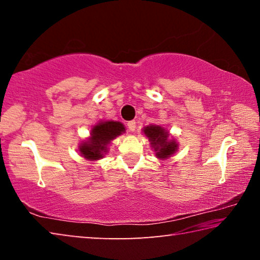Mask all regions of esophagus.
<instances>
[{"instance_id":"34e87169","label":"esophagus","mask_w":260,"mask_h":260,"mask_svg":"<svg viewBox=\"0 0 260 260\" xmlns=\"http://www.w3.org/2000/svg\"><path fill=\"white\" fill-rule=\"evenodd\" d=\"M127 127H128V129H129L131 132H134L135 128H136V122H135L134 120L128 121V122H127Z\"/></svg>"}]
</instances>
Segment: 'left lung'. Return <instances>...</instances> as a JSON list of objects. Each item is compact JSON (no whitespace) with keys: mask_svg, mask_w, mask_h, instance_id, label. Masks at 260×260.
I'll use <instances>...</instances> for the list:
<instances>
[{"mask_svg":"<svg viewBox=\"0 0 260 260\" xmlns=\"http://www.w3.org/2000/svg\"><path fill=\"white\" fill-rule=\"evenodd\" d=\"M144 134L150 140V144L157 151L156 155L160 159L170 157L177 150L178 144L175 141H169V134L161 127L156 125L148 126L144 128Z\"/></svg>","mask_w":260,"mask_h":260,"instance_id":"1","label":"left lung"}]
</instances>
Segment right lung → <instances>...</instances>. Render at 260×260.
<instances>
[{
	"mask_svg": "<svg viewBox=\"0 0 260 260\" xmlns=\"http://www.w3.org/2000/svg\"><path fill=\"white\" fill-rule=\"evenodd\" d=\"M125 127L119 121H105L94 126L91 129V138L80 147L81 155L90 160H96L103 157L107 146L116 136L120 135Z\"/></svg>",
	"mask_w": 260,
	"mask_h": 260,
	"instance_id": "obj_1",
	"label": "right lung"
}]
</instances>
